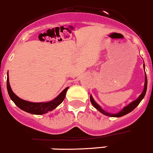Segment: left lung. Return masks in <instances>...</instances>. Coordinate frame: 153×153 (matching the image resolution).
<instances>
[{
	"label": "left lung",
	"instance_id": "8db88e82",
	"mask_svg": "<svg viewBox=\"0 0 153 153\" xmlns=\"http://www.w3.org/2000/svg\"><path fill=\"white\" fill-rule=\"evenodd\" d=\"M143 68H144V70H145V64L143 65ZM147 75H146V73H145V86H144V89H143V91H142V93L139 95V97L137 99V100H134V101H133L132 102H131V103L128 104L127 106L124 107L122 109L120 112H117V113H110V112L105 111L104 109H102V107L100 106V105H99L96 102V101L94 100L93 97H92L91 95H90V100H91V102L92 105H93V106L97 110H99L100 112H102L103 115H107V116H109V117H122V116H123V115L129 113V112H131L132 110H134L136 107L138 106L139 104L140 103L141 101H142V100H143L144 97H145L146 91H147Z\"/></svg>",
	"mask_w": 153,
	"mask_h": 153
}]
</instances>
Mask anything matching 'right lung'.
Segmentation results:
<instances>
[{
    "label": "right lung",
    "instance_id": "add662e5",
    "mask_svg": "<svg viewBox=\"0 0 153 153\" xmlns=\"http://www.w3.org/2000/svg\"><path fill=\"white\" fill-rule=\"evenodd\" d=\"M68 88L69 87L65 88L56 98L53 99L51 101L45 102H28L26 101V100H22L21 98L17 97L13 92L11 86H10L8 74L7 73V90L11 100L21 110H24V111L28 112V113L34 114V115H43V114L47 113L48 111H52L53 110H54L65 100Z\"/></svg>",
    "mask_w": 153,
    "mask_h": 153
}]
</instances>
